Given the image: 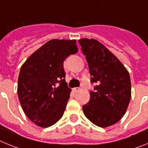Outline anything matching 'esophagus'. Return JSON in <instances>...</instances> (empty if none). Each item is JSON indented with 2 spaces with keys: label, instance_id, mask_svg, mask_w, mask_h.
Here are the masks:
<instances>
[{
  "label": "esophagus",
  "instance_id": "34e87169",
  "mask_svg": "<svg viewBox=\"0 0 148 148\" xmlns=\"http://www.w3.org/2000/svg\"><path fill=\"white\" fill-rule=\"evenodd\" d=\"M79 90H80V89L78 88V87H75V88L73 89V91L74 92H78V91H79Z\"/></svg>",
  "mask_w": 148,
  "mask_h": 148
}]
</instances>
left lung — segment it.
Instances as JSON below:
<instances>
[{
    "mask_svg": "<svg viewBox=\"0 0 148 148\" xmlns=\"http://www.w3.org/2000/svg\"><path fill=\"white\" fill-rule=\"evenodd\" d=\"M86 56L91 82L97 83L90 99L82 107L92 123L107 127L118 122L126 113L131 98L129 73L110 51L95 39L78 40Z\"/></svg>",
    "mask_w": 148,
    "mask_h": 148,
    "instance_id": "8db88e82",
    "label": "left lung"
}]
</instances>
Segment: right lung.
<instances>
[{
	"label": "right lung",
	"instance_id": "1",
	"mask_svg": "<svg viewBox=\"0 0 148 148\" xmlns=\"http://www.w3.org/2000/svg\"><path fill=\"white\" fill-rule=\"evenodd\" d=\"M77 52L75 40L52 39L21 67L18 99L26 116L38 126L48 127L62 117L71 92L64 79V61Z\"/></svg>",
	"mask_w": 148,
	"mask_h": 148
}]
</instances>
